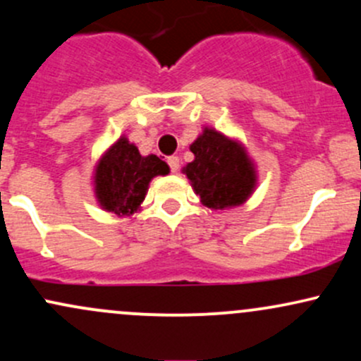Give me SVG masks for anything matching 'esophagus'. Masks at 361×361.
Segmentation results:
<instances>
[{"instance_id": "obj_1", "label": "esophagus", "mask_w": 361, "mask_h": 361, "mask_svg": "<svg viewBox=\"0 0 361 361\" xmlns=\"http://www.w3.org/2000/svg\"><path fill=\"white\" fill-rule=\"evenodd\" d=\"M168 164H169V169H171L173 173H176L178 169H180V157H178V156H169L168 157Z\"/></svg>"}]
</instances>
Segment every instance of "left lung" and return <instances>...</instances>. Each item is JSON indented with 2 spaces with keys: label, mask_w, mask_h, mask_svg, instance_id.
Returning a JSON list of instances; mask_svg holds the SVG:
<instances>
[{
  "label": "left lung",
  "mask_w": 361,
  "mask_h": 361,
  "mask_svg": "<svg viewBox=\"0 0 361 361\" xmlns=\"http://www.w3.org/2000/svg\"><path fill=\"white\" fill-rule=\"evenodd\" d=\"M195 159L183 173L209 209H226L243 204L255 188V169L238 142L205 128L190 145Z\"/></svg>",
  "instance_id": "1"
}]
</instances>
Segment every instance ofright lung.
Returning <instances> with one entry per match:
<instances>
[{"instance_id": "add662e5", "label": "right lung", "mask_w": 361, "mask_h": 361, "mask_svg": "<svg viewBox=\"0 0 361 361\" xmlns=\"http://www.w3.org/2000/svg\"><path fill=\"white\" fill-rule=\"evenodd\" d=\"M168 173L164 161L154 154L140 156L135 145L123 137L99 161L94 176L96 197L106 211L130 216L145 199L149 181Z\"/></svg>"}]
</instances>
